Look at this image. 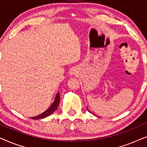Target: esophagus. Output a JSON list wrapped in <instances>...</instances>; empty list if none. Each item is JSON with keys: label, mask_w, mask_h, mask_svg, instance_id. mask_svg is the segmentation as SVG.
I'll list each match as a JSON object with an SVG mask.
<instances>
[{"label": "esophagus", "mask_w": 147, "mask_h": 147, "mask_svg": "<svg viewBox=\"0 0 147 147\" xmlns=\"http://www.w3.org/2000/svg\"><path fill=\"white\" fill-rule=\"evenodd\" d=\"M71 75H74V74H75V71H74V70H73V71H72L71 72Z\"/></svg>", "instance_id": "obj_1"}]
</instances>
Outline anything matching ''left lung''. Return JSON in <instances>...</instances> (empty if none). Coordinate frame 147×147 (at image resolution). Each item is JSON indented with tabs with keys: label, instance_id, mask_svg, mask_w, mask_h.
I'll return each mask as SVG.
<instances>
[{
	"label": "left lung",
	"instance_id": "left-lung-1",
	"mask_svg": "<svg viewBox=\"0 0 147 147\" xmlns=\"http://www.w3.org/2000/svg\"><path fill=\"white\" fill-rule=\"evenodd\" d=\"M88 111H89V112H90V110H88Z\"/></svg>",
	"mask_w": 147,
	"mask_h": 147
}]
</instances>
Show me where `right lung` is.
Here are the masks:
<instances>
[{
	"instance_id": "add662e5",
	"label": "right lung",
	"mask_w": 147,
	"mask_h": 147,
	"mask_svg": "<svg viewBox=\"0 0 147 147\" xmlns=\"http://www.w3.org/2000/svg\"><path fill=\"white\" fill-rule=\"evenodd\" d=\"M59 100H60L59 93V92H57V95H56V96H55V100H54L53 103L51 104V106H50V107L48 108L46 111L44 112L43 113L41 114L40 115L37 116H35V117H32L31 118L32 119H33V120L42 119V118H46L47 116H49L50 114H53V112L57 109V107H58V106H59Z\"/></svg>"
}]
</instances>
